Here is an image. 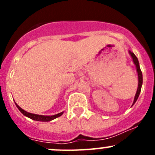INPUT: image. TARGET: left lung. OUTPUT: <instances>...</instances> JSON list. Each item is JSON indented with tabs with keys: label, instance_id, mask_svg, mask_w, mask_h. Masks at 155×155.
I'll return each mask as SVG.
<instances>
[{
	"label": "left lung",
	"instance_id": "obj_1",
	"mask_svg": "<svg viewBox=\"0 0 155 155\" xmlns=\"http://www.w3.org/2000/svg\"><path fill=\"white\" fill-rule=\"evenodd\" d=\"M129 53H130V55L131 56L133 59V61H134V64H135L137 68V75H138V87H137V90L136 94H135V96H134V102H133V105H134V103L137 102V100L138 97H139V94L140 93V90H141V87H142V84H143V76H142V72L140 71V64H139V61H138L137 57L135 56L133 52H131L130 50H129Z\"/></svg>",
	"mask_w": 155,
	"mask_h": 155
}]
</instances>
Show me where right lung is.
Returning a JSON list of instances; mask_svg holds the SVG:
<instances>
[{
    "label": "right lung",
    "instance_id": "right-lung-1",
    "mask_svg": "<svg viewBox=\"0 0 155 155\" xmlns=\"http://www.w3.org/2000/svg\"><path fill=\"white\" fill-rule=\"evenodd\" d=\"M16 106H17L18 109H19V111L22 113L24 116H27L28 118L31 119L32 120H35V121H41V122H49V121H51V120H54V119L57 118L59 116H62L64 112H61V113H58V114H56V115H53V116H42V115H37V114H34V113H30L26 112V111H25L24 109H21L20 106L17 105L15 103Z\"/></svg>",
    "mask_w": 155,
    "mask_h": 155
}]
</instances>
